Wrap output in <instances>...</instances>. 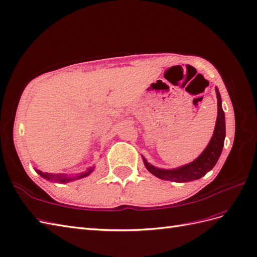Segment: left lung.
Listing matches in <instances>:
<instances>
[{
  "instance_id": "8db88e82",
  "label": "left lung",
  "mask_w": 257,
  "mask_h": 257,
  "mask_svg": "<svg viewBox=\"0 0 257 257\" xmlns=\"http://www.w3.org/2000/svg\"><path fill=\"white\" fill-rule=\"evenodd\" d=\"M215 92H216L217 97L216 123H215L214 133L211 141L209 145L206 146V148L202 151V154H201L196 160H193L188 164L179 166V168L176 169L169 170L156 168V166L150 164L142 156L146 169H147L152 175L164 180H170V182L186 183L201 178L214 168L220 157L221 150H223L226 136L225 113L223 108H221V98L217 87H215Z\"/></svg>"
}]
</instances>
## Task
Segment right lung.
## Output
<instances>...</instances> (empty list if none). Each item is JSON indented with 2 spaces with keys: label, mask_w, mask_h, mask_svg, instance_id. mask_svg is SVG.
Masks as SVG:
<instances>
[{
  "label": "right lung",
  "mask_w": 257,
  "mask_h": 257,
  "mask_svg": "<svg viewBox=\"0 0 257 257\" xmlns=\"http://www.w3.org/2000/svg\"><path fill=\"white\" fill-rule=\"evenodd\" d=\"M94 169H95L94 166H92V168L87 169L86 172H83V173H81V174H79L77 176H69L67 174H50V173H43L42 171H40V170H36V171L39 173V175H41L43 178H45L47 180H51V182L69 183V182H72V180L80 179V178L88 176L94 171Z\"/></svg>",
  "instance_id": "add662e5"
}]
</instances>
